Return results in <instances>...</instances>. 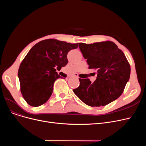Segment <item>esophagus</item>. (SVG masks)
<instances>
[{
  "label": "esophagus",
  "mask_w": 146,
  "mask_h": 146,
  "mask_svg": "<svg viewBox=\"0 0 146 146\" xmlns=\"http://www.w3.org/2000/svg\"><path fill=\"white\" fill-rule=\"evenodd\" d=\"M73 77H75V78H78V76L76 75V74H74V75L73 76Z\"/></svg>",
  "instance_id": "34e87169"
}]
</instances>
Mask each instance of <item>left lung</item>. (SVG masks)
Masks as SVG:
<instances>
[{
	"instance_id": "8db88e82",
	"label": "left lung",
	"mask_w": 146,
	"mask_h": 146,
	"mask_svg": "<svg viewBox=\"0 0 146 146\" xmlns=\"http://www.w3.org/2000/svg\"><path fill=\"white\" fill-rule=\"evenodd\" d=\"M79 47L89 68L96 70L97 78L94 83L79 78L80 85L73 92L90 106H104L116 100L124 92L131 72L124 52L110 41L79 43Z\"/></svg>"
}]
</instances>
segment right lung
I'll use <instances>...</instances> for the list:
<instances>
[{
  "label": "right lung",
  "instance_id": "1",
  "mask_svg": "<svg viewBox=\"0 0 146 146\" xmlns=\"http://www.w3.org/2000/svg\"><path fill=\"white\" fill-rule=\"evenodd\" d=\"M78 45L48 39L38 42L29 50L18 73L21 94L28 104L36 107L48 100L54 83L61 78L56 67L61 69L65 66L67 53Z\"/></svg>",
  "mask_w": 146,
  "mask_h": 146
}]
</instances>
